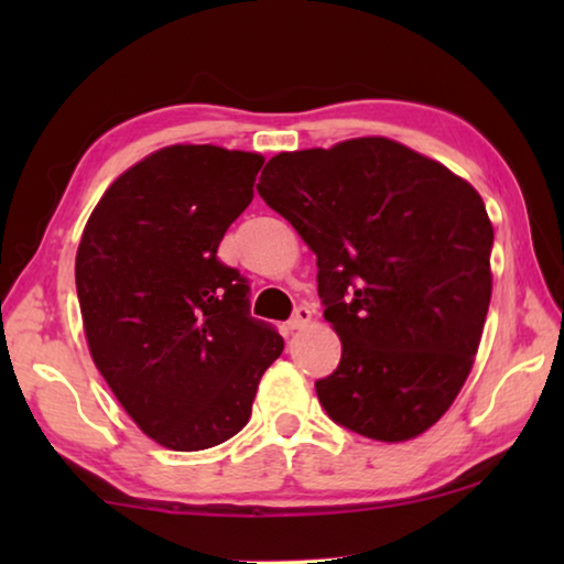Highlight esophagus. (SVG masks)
Here are the masks:
<instances>
[{"label": "esophagus", "mask_w": 564, "mask_h": 564, "mask_svg": "<svg viewBox=\"0 0 564 564\" xmlns=\"http://www.w3.org/2000/svg\"><path fill=\"white\" fill-rule=\"evenodd\" d=\"M311 318H313V311H311L308 305H305V303H301L299 308L293 311V316H291V321H289V326H291L293 330H299V328H303V326H308Z\"/></svg>", "instance_id": "esophagus-1"}]
</instances>
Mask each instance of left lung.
Wrapping results in <instances>:
<instances>
[{"label": "left lung", "instance_id": "obj_1", "mask_svg": "<svg viewBox=\"0 0 564 564\" xmlns=\"http://www.w3.org/2000/svg\"><path fill=\"white\" fill-rule=\"evenodd\" d=\"M256 188L316 253L323 316L343 343L316 380L328 417L383 443L425 433L460 393L488 316L480 194L383 137L273 156Z\"/></svg>", "mask_w": 564, "mask_h": 564}]
</instances>
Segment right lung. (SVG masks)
<instances>
[{"label":"right lung","mask_w":564,"mask_h":564,"mask_svg":"<svg viewBox=\"0 0 564 564\" xmlns=\"http://www.w3.org/2000/svg\"><path fill=\"white\" fill-rule=\"evenodd\" d=\"M263 156L212 144L156 151L113 181L76 251L84 333L123 410L171 451H206L251 417L281 356L218 243L253 198Z\"/></svg>","instance_id":"1"}]
</instances>
